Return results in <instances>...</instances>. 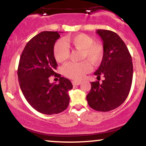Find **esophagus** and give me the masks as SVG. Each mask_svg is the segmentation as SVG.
<instances>
[{"label":"esophagus","mask_w":146,"mask_h":146,"mask_svg":"<svg viewBox=\"0 0 146 146\" xmlns=\"http://www.w3.org/2000/svg\"><path fill=\"white\" fill-rule=\"evenodd\" d=\"M81 83L82 82L80 81H75V80H73V81H72V84H73V86H75V85L78 86V85H80Z\"/></svg>","instance_id":"obj_1"}]
</instances>
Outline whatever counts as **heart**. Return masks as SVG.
<instances>
[{
    "label": "heart",
    "mask_w": 146,
    "mask_h": 146,
    "mask_svg": "<svg viewBox=\"0 0 146 146\" xmlns=\"http://www.w3.org/2000/svg\"><path fill=\"white\" fill-rule=\"evenodd\" d=\"M66 42L73 48L82 51L81 59H87L93 64L101 62L104 57V48L101 44H95L93 38L84 33H79L66 38ZM69 48L62 40H58L53 47V55L58 62L66 61L69 57ZM91 66L87 60L80 62H69L62 67L63 74L73 80H79L90 72Z\"/></svg>",
    "instance_id": "obj_1"
}]
</instances>
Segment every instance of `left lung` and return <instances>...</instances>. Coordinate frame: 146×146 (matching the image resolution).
Masks as SVG:
<instances>
[{
    "instance_id": "1",
    "label": "left lung",
    "mask_w": 146,
    "mask_h": 146,
    "mask_svg": "<svg viewBox=\"0 0 146 146\" xmlns=\"http://www.w3.org/2000/svg\"><path fill=\"white\" fill-rule=\"evenodd\" d=\"M96 33L103 42L104 57L100 67L95 72L97 78L103 76L102 82L90 83L91 89L86 100L90 108L107 112L123 103L130 90L133 75L132 57L116 33L98 29Z\"/></svg>"
}]
</instances>
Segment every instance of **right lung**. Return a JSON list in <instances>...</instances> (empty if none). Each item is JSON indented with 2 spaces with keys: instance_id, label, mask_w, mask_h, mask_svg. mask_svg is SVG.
<instances>
[{
  "instance_id": "right-lung-1",
  "label": "right lung",
  "mask_w": 146,
  "mask_h": 146,
  "mask_svg": "<svg viewBox=\"0 0 146 146\" xmlns=\"http://www.w3.org/2000/svg\"><path fill=\"white\" fill-rule=\"evenodd\" d=\"M59 33L42 31L31 38L25 46L18 64V82L25 99L35 110L45 115L66 110L70 101L68 91L73 88L68 79L54 72L58 64L53 47L60 37ZM51 75L59 78V84L49 82Z\"/></svg>"
}]
</instances>
